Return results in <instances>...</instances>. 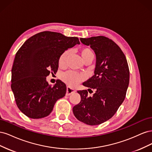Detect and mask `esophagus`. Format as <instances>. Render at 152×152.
I'll return each instance as SVG.
<instances>
[{"instance_id":"obj_1","label":"esophagus","mask_w":152,"mask_h":152,"mask_svg":"<svg viewBox=\"0 0 152 152\" xmlns=\"http://www.w3.org/2000/svg\"><path fill=\"white\" fill-rule=\"evenodd\" d=\"M75 92H76V91H75V89H72L71 87H66V96H68V95L71 94L72 93H75Z\"/></svg>"}]
</instances>
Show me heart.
<instances>
[{"instance_id":"obj_1","label":"heart","mask_w":152,"mask_h":152,"mask_svg":"<svg viewBox=\"0 0 152 152\" xmlns=\"http://www.w3.org/2000/svg\"><path fill=\"white\" fill-rule=\"evenodd\" d=\"M79 52L83 60L90 56L93 57V53L89 48H82L80 49ZM69 54H70L69 50H65L61 54L58 59V65L59 67L65 68L66 66ZM61 78V80L67 85L72 87H74L85 79V76L75 72L69 71L63 73Z\"/></svg>"}]
</instances>
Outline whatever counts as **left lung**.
I'll list each match as a JSON object with an SVG mask.
<instances>
[{"mask_svg": "<svg viewBox=\"0 0 152 152\" xmlns=\"http://www.w3.org/2000/svg\"><path fill=\"white\" fill-rule=\"evenodd\" d=\"M82 44L90 45L96 56L94 75L83 84L95 90L89 96L87 90L78 91L80 103L73 112L79 121L90 126L102 124L111 118L126 98L129 83V69L121 49L112 39L104 36L80 38Z\"/></svg>", "mask_w": 152, "mask_h": 152, "instance_id": "1", "label": "left lung"}]
</instances>
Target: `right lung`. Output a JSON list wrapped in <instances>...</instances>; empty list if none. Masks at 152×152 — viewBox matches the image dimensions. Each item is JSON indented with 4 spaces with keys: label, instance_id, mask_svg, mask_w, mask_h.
Wrapping results in <instances>:
<instances>
[{
    "label": "right lung",
    "instance_id": "obj_1",
    "mask_svg": "<svg viewBox=\"0 0 152 152\" xmlns=\"http://www.w3.org/2000/svg\"><path fill=\"white\" fill-rule=\"evenodd\" d=\"M77 44L78 37L45 31L31 37L18 50L11 86L17 107L26 116L34 119L48 116L57 100L65 96V84L58 80L51 86L46 77L58 71L61 54Z\"/></svg>",
    "mask_w": 152,
    "mask_h": 152
}]
</instances>
